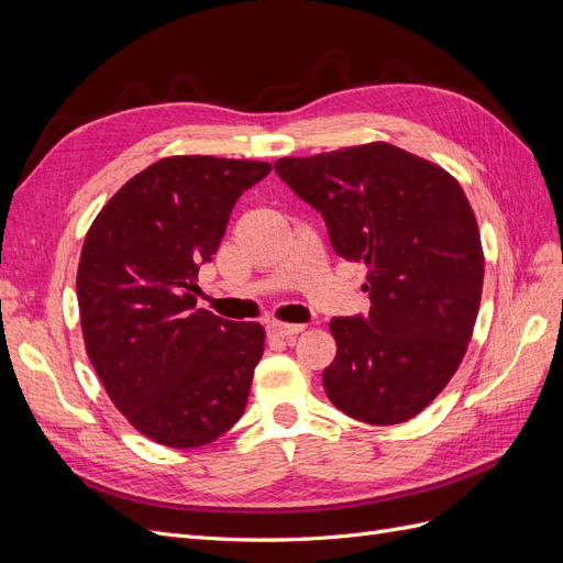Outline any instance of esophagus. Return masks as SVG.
<instances>
[{
  "label": "esophagus",
  "mask_w": 563,
  "mask_h": 563,
  "mask_svg": "<svg viewBox=\"0 0 563 563\" xmlns=\"http://www.w3.org/2000/svg\"><path fill=\"white\" fill-rule=\"evenodd\" d=\"M267 331L269 335L277 338H291L305 331V323H284V321H267Z\"/></svg>",
  "instance_id": "esophagus-1"
}]
</instances>
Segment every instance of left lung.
Segmentation results:
<instances>
[{
    "instance_id": "1",
    "label": "left lung",
    "mask_w": 563,
    "mask_h": 563,
    "mask_svg": "<svg viewBox=\"0 0 563 563\" xmlns=\"http://www.w3.org/2000/svg\"><path fill=\"white\" fill-rule=\"evenodd\" d=\"M277 176L321 213L331 246L366 263V317H333L321 383L368 424L418 416L463 362L484 284L482 236L463 187L389 143L286 157Z\"/></svg>"
}]
</instances>
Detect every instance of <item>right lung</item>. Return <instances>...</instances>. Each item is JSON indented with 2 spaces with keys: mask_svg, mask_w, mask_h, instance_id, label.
I'll return each instance as SVG.
<instances>
[{
  "mask_svg": "<svg viewBox=\"0 0 563 563\" xmlns=\"http://www.w3.org/2000/svg\"><path fill=\"white\" fill-rule=\"evenodd\" d=\"M269 172L249 159H159L84 240L77 300L89 360L112 404L162 446L211 444L246 408L265 331L199 310L195 282L236 199Z\"/></svg>",
  "mask_w": 563,
  "mask_h": 563,
  "instance_id": "obj_1",
  "label": "right lung"
}]
</instances>
